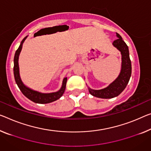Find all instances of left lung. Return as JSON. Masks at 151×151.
I'll return each mask as SVG.
<instances>
[{
	"label": "left lung",
	"instance_id": "1",
	"mask_svg": "<svg viewBox=\"0 0 151 151\" xmlns=\"http://www.w3.org/2000/svg\"><path fill=\"white\" fill-rule=\"evenodd\" d=\"M117 40L112 45L119 50L122 55V68L118 77L107 87L101 90H93L88 88V91L92 96L101 99H112L117 96L124 91L129 80L132 74V65L129 59L128 46L123 40L122 36L116 33Z\"/></svg>",
	"mask_w": 151,
	"mask_h": 151
}]
</instances>
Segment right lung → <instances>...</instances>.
<instances>
[{
    "mask_svg": "<svg viewBox=\"0 0 151 151\" xmlns=\"http://www.w3.org/2000/svg\"><path fill=\"white\" fill-rule=\"evenodd\" d=\"M27 37L23 39V40L21 42V44L18 48V49L16 50L15 57H14V68H13V73H14V77H15V80L16 83H17L18 87L20 89L21 91L24 96L27 97V99H29L30 101L34 102L36 103L39 104H46L52 103L53 101H57V100L59 99L63 94L66 88V83L68 78H64L63 80L62 86L58 91L55 92H50V93H42V92L36 91V90H32L29 88L27 86H26L23 82L22 81V79L20 78L19 74V57L20 55V52L22 51L23 44L26 40Z\"/></svg>",
    "mask_w": 151,
    "mask_h": 151,
    "instance_id": "obj_1",
    "label": "right lung"
}]
</instances>
